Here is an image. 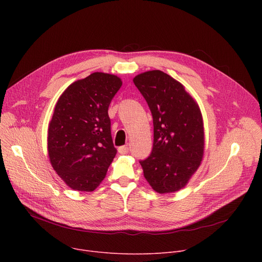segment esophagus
I'll return each mask as SVG.
<instances>
[{"label": "esophagus", "mask_w": 262, "mask_h": 262, "mask_svg": "<svg viewBox=\"0 0 262 262\" xmlns=\"http://www.w3.org/2000/svg\"><path fill=\"white\" fill-rule=\"evenodd\" d=\"M128 150H129V147H128L127 145H123V146H120V147L118 148V152H119L120 154H122V155L127 154Z\"/></svg>", "instance_id": "34e87169"}]
</instances>
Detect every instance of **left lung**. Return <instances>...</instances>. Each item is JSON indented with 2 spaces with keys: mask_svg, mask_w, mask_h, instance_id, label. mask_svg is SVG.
I'll return each mask as SVG.
<instances>
[{
  "mask_svg": "<svg viewBox=\"0 0 262 262\" xmlns=\"http://www.w3.org/2000/svg\"><path fill=\"white\" fill-rule=\"evenodd\" d=\"M154 124L150 155L140 161L143 175L158 193L184 188L204 155V124L200 107L185 87L167 73L153 70L135 76Z\"/></svg>",
  "mask_w": 262,
  "mask_h": 262,
  "instance_id": "1",
  "label": "left lung"
}]
</instances>
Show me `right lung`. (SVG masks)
I'll use <instances>...</instances> for the list:
<instances>
[{
	"instance_id": "obj_1",
	"label": "right lung",
	"mask_w": 262,
	"mask_h": 262,
	"mask_svg": "<svg viewBox=\"0 0 262 262\" xmlns=\"http://www.w3.org/2000/svg\"><path fill=\"white\" fill-rule=\"evenodd\" d=\"M121 86L120 77L94 72L69 86L55 105L48 130L49 157L73 190L93 191L117 154L108 107Z\"/></svg>"
}]
</instances>
